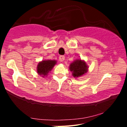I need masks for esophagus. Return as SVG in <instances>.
<instances>
[{"label": "esophagus", "instance_id": "esophagus-1", "mask_svg": "<svg viewBox=\"0 0 127 127\" xmlns=\"http://www.w3.org/2000/svg\"><path fill=\"white\" fill-rule=\"evenodd\" d=\"M59 60L61 62H64L65 60V57L64 56V55H60V56L59 57Z\"/></svg>", "mask_w": 127, "mask_h": 127}]
</instances>
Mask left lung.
I'll list each match as a JSON object with an SVG mask.
<instances>
[{
  "label": "left lung",
  "instance_id": "8db88e82",
  "mask_svg": "<svg viewBox=\"0 0 127 127\" xmlns=\"http://www.w3.org/2000/svg\"><path fill=\"white\" fill-rule=\"evenodd\" d=\"M88 65L84 61L81 59L76 60L70 64L69 69L75 78H78L88 72Z\"/></svg>",
  "mask_w": 127,
  "mask_h": 127
}]
</instances>
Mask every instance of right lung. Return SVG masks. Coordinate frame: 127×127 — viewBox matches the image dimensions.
<instances>
[{"instance_id":"1","label":"right lung","mask_w":127,"mask_h":127,"mask_svg":"<svg viewBox=\"0 0 127 127\" xmlns=\"http://www.w3.org/2000/svg\"><path fill=\"white\" fill-rule=\"evenodd\" d=\"M56 60H43L39 62L37 66V72L39 75L44 77L48 75V73L51 71L54 66L56 64Z\"/></svg>"}]
</instances>
